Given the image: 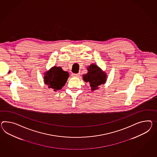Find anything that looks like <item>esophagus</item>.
<instances>
[{"instance_id":"esophagus-1","label":"esophagus","mask_w":157,"mask_h":157,"mask_svg":"<svg viewBox=\"0 0 157 157\" xmlns=\"http://www.w3.org/2000/svg\"><path fill=\"white\" fill-rule=\"evenodd\" d=\"M71 75L73 77H79L80 76V74H72Z\"/></svg>"}]
</instances>
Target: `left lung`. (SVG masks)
I'll return each instance as SVG.
<instances>
[{"instance_id": "left-lung-1", "label": "left lung", "mask_w": 157, "mask_h": 157, "mask_svg": "<svg viewBox=\"0 0 157 157\" xmlns=\"http://www.w3.org/2000/svg\"><path fill=\"white\" fill-rule=\"evenodd\" d=\"M87 70L88 73L83 75V79L85 82L90 84L91 91L98 89L99 86L105 83L107 77L106 73L97 65L92 63L87 67Z\"/></svg>"}]
</instances>
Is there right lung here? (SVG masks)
Returning <instances> with one entry per match:
<instances>
[{
    "label": "right lung",
    "mask_w": 157,
    "mask_h": 157,
    "mask_svg": "<svg viewBox=\"0 0 157 157\" xmlns=\"http://www.w3.org/2000/svg\"><path fill=\"white\" fill-rule=\"evenodd\" d=\"M44 83L49 88L53 89L54 91L61 90L66 84L69 74L65 71L61 67L54 66L44 74Z\"/></svg>",
    "instance_id": "obj_1"
}]
</instances>
